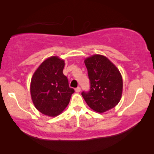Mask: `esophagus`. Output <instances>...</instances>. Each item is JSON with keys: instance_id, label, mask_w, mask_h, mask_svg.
<instances>
[{"instance_id": "obj_1", "label": "esophagus", "mask_w": 154, "mask_h": 154, "mask_svg": "<svg viewBox=\"0 0 154 154\" xmlns=\"http://www.w3.org/2000/svg\"><path fill=\"white\" fill-rule=\"evenodd\" d=\"M75 92H80V91H81V88H80V87H77V88L75 89Z\"/></svg>"}]
</instances>
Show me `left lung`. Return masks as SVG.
<instances>
[{"label": "left lung", "mask_w": 154, "mask_h": 154, "mask_svg": "<svg viewBox=\"0 0 154 154\" xmlns=\"http://www.w3.org/2000/svg\"><path fill=\"white\" fill-rule=\"evenodd\" d=\"M90 80V90L82 96L92 109L103 113L119 104L123 91V80L116 66L106 57L94 54L85 60Z\"/></svg>", "instance_id": "1"}]
</instances>
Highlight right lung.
<instances>
[{"label":"right lung","instance_id":"add662e5","mask_svg":"<svg viewBox=\"0 0 154 154\" xmlns=\"http://www.w3.org/2000/svg\"><path fill=\"white\" fill-rule=\"evenodd\" d=\"M64 67V60L58 57H51L40 65L31 79L30 90L33 103L40 112L46 116L60 114L74 92L63 73Z\"/></svg>","mask_w":154,"mask_h":154}]
</instances>
